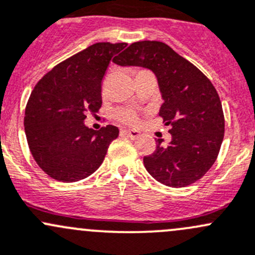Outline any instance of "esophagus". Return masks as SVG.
I'll return each mask as SVG.
<instances>
[{
	"instance_id": "34e87169",
	"label": "esophagus",
	"mask_w": 255,
	"mask_h": 255,
	"mask_svg": "<svg viewBox=\"0 0 255 255\" xmlns=\"http://www.w3.org/2000/svg\"><path fill=\"white\" fill-rule=\"evenodd\" d=\"M121 133L127 136H129V138L132 139H135L138 138V136H140V132L139 130H135V129H122L121 130Z\"/></svg>"
}]
</instances>
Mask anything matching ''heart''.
<instances>
[{"label":"heart","mask_w":255,"mask_h":255,"mask_svg":"<svg viewBox=\"0 0 255 255\" xmlns=\"http://www.w3.org/2000/svg\"><path fill=\"white\" fill-rule=\"evenodd\" d=\"M116 119L121 121L123 123H127V125H136L139 121L138 114L134 110L130 109H120L116 111Z\"/></svg>","instance_id":"1"}]
</instances>
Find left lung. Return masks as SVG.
I'll return each instance as SVG.
<instances>
[{
    "label": "left lung",
    "mask_w": 255,
    "mask_h": 255,
    "mask_svg": "<svg viewBox=\"0 0 255 255\" xmlns=\"http://www.w3.org/2000/svg\"><path fill=\"white\" fill-rule=\"evenodd\" d=\"M114 62L148 68L159 83V115L171 126L172 139L167 146L157 139L155 151L143 159L146 171L173 188L202 178L215 162L225 133L221 101L210 80L161 41L133 42Z\"/></svg>",
    "instance_id": "1"
}]
</instances>
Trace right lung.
I'll use <instances>...</instances> for the list:
<instances>
[{
  "instance_id": "obj_1",
  "label": "right lung",
  "mask_w": 255,
  "mask_h": 255,
  "mask_svg": "<svg viewBox=\"0 0 255 255\" xmlns=\"http://www.w3.org/2000/svg\"><path fill=\"white\" fill-rule=\"evenodd\" d=\"M126 42H98L53 67L39 80L25 107L24 127L29 149L45 173L61 182H77L95 172L119 128L93 130L87 112L103 104L101 82L111 58Z\"/></svg>"
}]
</instances>
